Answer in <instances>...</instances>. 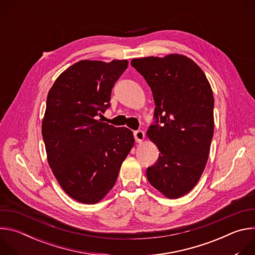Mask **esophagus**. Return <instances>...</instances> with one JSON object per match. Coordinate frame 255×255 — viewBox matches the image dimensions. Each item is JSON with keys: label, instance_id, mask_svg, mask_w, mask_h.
<instances>
[{"label": "esophagus", "instance_id": "esophagus-1", "mask_svg": "<svg viewBox=\"0 0 255 255\" xmlns=\"http://www.w3.org/2000/svg\"><path fill=\"white\" fill-rule=\"evenodd\" d=\"M144 137H145V134L143 131L141 130H137L134 132V138L136 140V142L138 143H141L143 140H144Z\"/></svg>", "mask_w": 255, "mask_h": 255}]
</instances>
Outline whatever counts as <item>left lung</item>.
I'll return each instance as SVG.
<instances>
[{
    "label": "left lung",
    "instance_id": "1",
    "mask_svg": "<svg viewBox=\"0 0 255 255\" xmlns=\"http://www.w3.org/2000/svg\"><path fill=\"white\" fill-rule=\"evenodd\" d=\"M131 64L147 82L156 106L155 125L146 134L160 153L147 168V179L164 197L180 198L196 187L208 161L214 134L211 85L183 54L134 58Z\"/></svg>",
    "mask_w": 255,
    "mask_h": 255
}]
</instances>
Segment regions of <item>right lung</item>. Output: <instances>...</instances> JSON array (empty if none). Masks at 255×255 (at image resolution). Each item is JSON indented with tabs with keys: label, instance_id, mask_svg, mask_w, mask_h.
<instances>
[{
	"label": "right lung",
	"instance_id": "obj_1",
	"mask_svg": "<svg viewBox=\"0 0 255 255\" xmlns=\"http://www.w3.org/2000/svg\"><path fill=\"white\" fill-rule=\"evenodd\" d=\"M126 59L81 60L59 75L47 95L42 136L48 164L62 190L83 204H97L114 187L134 137L126 127L98 120Z\"/></svg>",
	"mask_w": 255,
	"mask_h": 255
}]
</instances>
